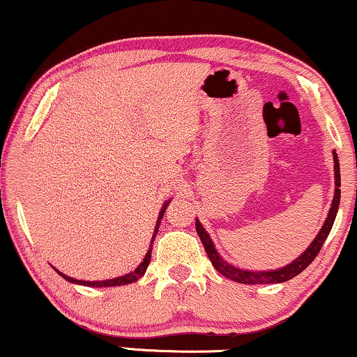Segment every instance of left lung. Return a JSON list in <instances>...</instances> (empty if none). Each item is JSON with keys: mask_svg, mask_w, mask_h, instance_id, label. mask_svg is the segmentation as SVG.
<instances>
[{"mask_svg": "<svg viewBox=\"0 0 357 357\" xmlns=\"http://www.w3.org/2000/svg\"><path fill=\"white\" fill-rule=\"evenodd\" d=\"M333 160H335V185H336V188H335V197H333V202H331L330 213H328V218L325 220V225L321 226L320 233L317 234V238L313 239V243L307 248V251H305L303 254H300V257L295 259V261L289 264V266L282 267V269H277V271L252 272V271L238 269V267L231 266V264L226 262L225 259L220 256L218 251L215 249V244H213L210 234L206 233L200 221L197 220L195 221L197 233H198V236H200V239H202L203 246H205V251L208 254V257H210L213 267H215V269L218 271L221 275L228 277V279H231V280L239 282V284H251V285H254V284H280V282H287V280L294 279L295 275H298L300 272H303L305 269H307L310 264L313 262V259L318 256V252H320L323 243H325L328 234H330V231L333 228V223H335V218H336L337 206H340L341 174H340V160H337L336 152H333Z\"/></svg>", "mask_w": 357, "mask_h": 357, "instance_id": "obj_1", "label": "left lung"}]
</instances>
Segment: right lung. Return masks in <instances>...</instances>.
<instances>
[{
	"mask_svg": "<svg viewBox=\"0 0 357 357\" xmlns=\"http://www.w3.org/2000/svg\"><path fill=\"white\" fill-rule=\"evenodd\" d=\"M167 206H169V202H165L164 206H162L160 213H159V218H157V223H155V228H154V234H152V241H151L149 251H147L144 261L139 264V266H137L136 269H134L132 272H129V274L121 275V277H116V279H109V280H93V282H88V280H77V279H72V277L62 274V272H59L57 269H55V271H57V274L62 275L66 280L72 282V284H78V285H86V287H116V285H128V284H132V282H136L137 279H141V277L146 274L147 266H149V262H151L152 243H154L157 231H159V225H160V221H162V216H164L165 208H167Z\"/></svg>",
	"mask_w": 357,
	"mask_h": 357,
	"instance_id": "1",
	"label": "right lung"
}]
</instances>
